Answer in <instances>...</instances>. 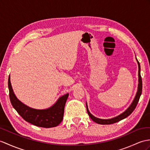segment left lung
Listing matches in <instances>:
<instances>
[{
    "mask_svg": "<svg viewBox=\"0 0 150 150\" xmlns=\"http://www.w3.org/2000/svg\"><path fill=\"white\" fill-rule=\"evenodd\" d=\"M137 59V58H136ZM137 63H138V65H139V85H138V90H137V92L136 93V97H135L134 101L132 102V104L130 105V107L128 108L127 110L123 112L122 114H121L120 115L116 116L115 118H113L111 119H108V120H103V119H99V118H96L95 116H93L92 115H91V113L89 112L88 109L87 108V105H86V110H87V112L89 116L90 117V118L92 119L93 122H95L97 123L98 124H101V125H108V124H112V123H115L118 122L120 120H122L124 118H127V116H129L131 113H132L134 111V109H136V106H137V104L138 103L139 100V98L141 97V95L142 93V78H141V72H140V70H141V67H140V64L139 62L137 59Z\"/></svg>",
    "mask_w": 150,
    "mask_h": 150,
    "instance_id": "1",
    "label": "left lung"
}]
</instances>
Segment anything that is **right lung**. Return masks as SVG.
Masks as SVG:
<instances>
[{"label":"right lung","mask_w":150,"mask_h":150,"mask_svg":"<svg viewBox=\"0 0 150 150\" xmlns=\"http://www.w3.org/2000/svg\"><path fill=\"white\" fill-rule=\"evenodd\" d=\"M8 88L9 98L13 107L26 122L40 127L51 128L57 127L62 121L65 104L69 96L68 93L61 97L50 108L38 110L27 106L18 99L13 92L10 76L8 79Z\"/></svg>","instance_id":"obj_1"}]
</instances>
